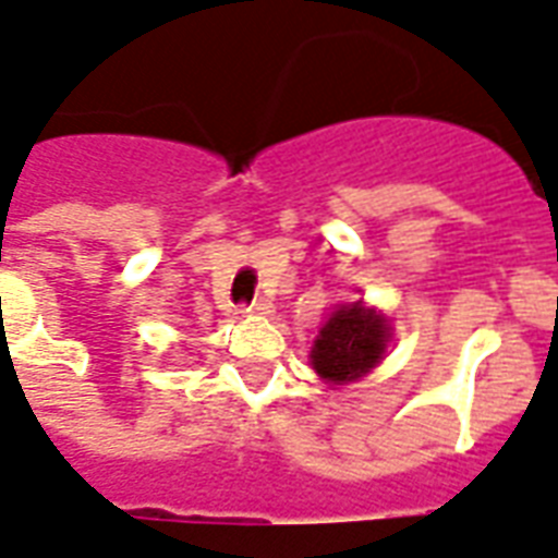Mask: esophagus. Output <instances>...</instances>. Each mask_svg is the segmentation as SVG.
Here are the masks:
<instances>
[{
	"instance_id": "1",
	"label": "esophagus",
	"mask_w": 558,
	"mask_h": 558,
	"mask_svg": "<svg viewBox=\"0 0 558 558\" xmlns=\"http://www.w3.org/2000/svg\"><path fill=\"white\" fill-rule=\"evenodd\" d=\"M243 315L267 318V315H274V303H270V300H264V296H258L255 303H250V306H243Z\"/></svg>"
}]
</instances>
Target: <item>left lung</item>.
<instances>
[{"label": "left lung", "instance_id": "left-lung-1", "mask_svg": "<svg viewBox=\"0 0 558 558\" xmlns=\"http://www.w3.org/2000/svg\"><path fill=\"white\" fill-rule=\"evenodd\" d=\"M389 336L392 327L377 308L363 303L339 306L315 339L312 368L327 384H353L384 360Z\"/></svg>", "mask_w": 558, "mask_h": 558}]
</instances>
